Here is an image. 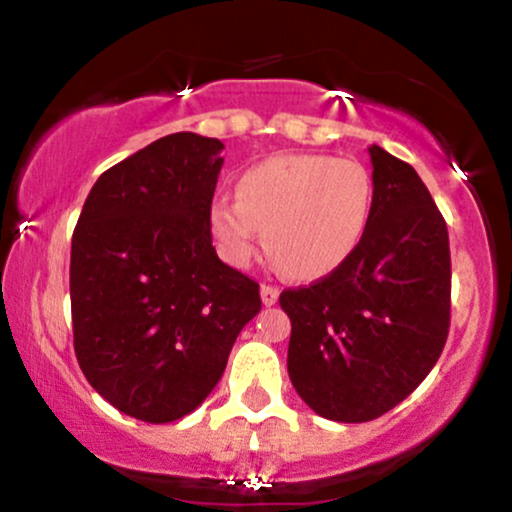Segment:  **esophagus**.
<instances>
[{
    "label": "esophagus",
    "instance_id": "esophagus-1",
    "mask_svg": "<svg viewBox=\"0 0 512 512\" xmlns=\"http://www.w3.org/2000/svg\"><path fill=\"white\" fill-rule=\"evenodd\" d=\"M260 296H262V303H264V305H274L276 301H279V289H276V286L262 284Z\"/></svg>",
    "mask_w": 512,
    "mask_h": 512
}]
</instances>
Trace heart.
Wrapping results in <instances>:
<instances>
[{
  "mask_svg": "<svg viewBox=\"0 0 512 512\" xmlns=\"http://www.w3.org/2000/svg\"><path fill=\"white\" fill-rule=\"evenodd\" d=\"M238 199L211 202L223 260L245 267L262 248L293 279H320L354 255L373 211V178L354 158L279 154L245 170Z\"/></svg>",
  "mask_w": 512,
  "mask_h": 512,
  "instance_id": "heart-1",
  "label": "heart"
}]
</instances>
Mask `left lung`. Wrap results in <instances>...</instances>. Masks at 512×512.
<instances>
[{
  "mask_svg": "<svg viewBox=\"0 0 512 512\" xmlns=\"http://www.w3.org/2000/svg\"><path fill=\"white\" fill-rule=\"evenodd\" d=\"M373 211L361 243L332 274L286 289L289 378L315 414L363 424L431 373L450 327L448 226L409 163L368 146Z\"/></svg>",
  "mask_w": 512,
  "mask_h": 512,
  "instance_id": "1",
  "label": "left lung"
}]
</instances>
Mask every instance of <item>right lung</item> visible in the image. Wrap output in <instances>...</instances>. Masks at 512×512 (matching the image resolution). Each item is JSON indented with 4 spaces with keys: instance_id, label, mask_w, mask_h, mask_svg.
Here are the masks:
<instances>
[{
    "instance_id": "right-lung-1",
    "label": "right lung",
    "mask_w": 512,
    "mask_h": 512,
    "mask_svg": "<svg viewBox=\"0 0 512 512\" xmlns=\"http://www.w3.org/2000/svg\"><path fill=\"white\" fill-rule=\"evenodd\" d=\"M221 151L195 132L156 139L105 170L74 228L76 361L98 395L146 424L195 411L262 308L260 286L211 245Z\"/></svg>"
}]
</instances>
